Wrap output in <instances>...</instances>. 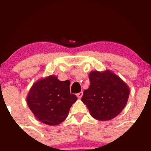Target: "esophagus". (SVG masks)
Listing matches in <instances>:
<instances>
[{"label":"esophagus","mask_w":151,"mask_h":151,"mask_svg":"<svg viewBox=\"0 0 151 151\" xmlns=\"http://www.w3.org/2000/svg\"><path fill=\"white\" fill-rule=\"evenodd\" d=\"M82 96H83V93H82V92H80V93H77V98H82Z\"/></svg>","instance_id":"esophagus-1"}]
</instances>
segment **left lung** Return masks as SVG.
Segmentation results:
<instances>
[{
  "label": "left lung",
  "instance_id": "left-lung-1",
  "mask_svg": "<svg viewBox=\"0 0 151 151\" xmlns=\"http://www.w3.org/2000/svg\"><path fill=\"white\" fill-rule=\"evenodd\" d=\"M89 80L90 87L84 90L82 101L87 106L90 115L104 122L115 118L126 106L129 87L109 69L92 71Z\"/></svg>",
  "mask_w": 151,
  "mask_h": 151
}]
</instances>
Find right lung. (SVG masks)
Segmentation results:
<instances>
[{"label": "right lung", "mask_w": 151, "mask_h": 151, "mask_svg": "<svg viewBox=\"0 0 151 151\" xmlns=\"http://www.w3.org/2000/svg\"><path fill=\"white\" fill-rule=\"evenodd\" d=\"M69 80L60 81L55 75H49L36 81L30 88L27 104L38 121L56 126L69 115L73 104L77 101L71 94Z\"/></svg>", "instance_id": "1"}]
</instances>
